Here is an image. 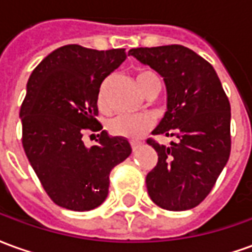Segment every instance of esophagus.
Returning a JSON list of instances; mask_svg holds the SVG:
<instances>
[{
  "instance_id": "34e87169",
  "label": "esophagus",
  "mask_w": 252,
  "mask_h": 252,
  "mask_svg": "<svg viewBox=\"0 0 252 252\" xmlns=\"http://www.w3.org/2000/svg\"><path fill=\"white\" fill-rule=\"evenodd\" d=\"M131 147H132V151H137L139 147H140V144L136 142H131Z\"/></svg>"
}]
</instances>
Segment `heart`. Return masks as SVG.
<instances>
[{
  "label": "heart",
  "mask_w": 252,
  "mask_h": 252,
  "mask_svg": "<svg viewBox=\"0 0 252 252\" xmlns=\"http://www.w3.org/2000/svg\"><path fill=\"white\" fill-rule=\"evenodd\" d=\"M137 85L139 89L144 92V89L153 82H158L159 78L154 74L153 71H143L137 72L136 75ZM98 102L101 106H104V92L101 90L98 95ZM154 126V121L151 116L148 115H119L115 116L113 119H110L108 123V129L112 135L129 140H136L139 137H142L147 131H150Z\"/></svg>",
  "instance_id": "obj_1"
}]
</instances>
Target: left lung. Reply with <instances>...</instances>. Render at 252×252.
Segmentation results:
<instances>
[{"instance_id": "1", "label": "left lung", "mask_w": 252, "mask_h": 252, "mask_svg": "<svg viewBox=\"0 0 252 252\" xmlns=\"http://www.w3.org/2000/svg\"><path fill=\"white\" fill-rule=\"evenodd\" d=\"M128 55L163 78L167 110L147 140L158 163L146 177L151 200L167 211H188L209 194L231 153V106L211 63L180 44L132 48Z\"/></svg>"}]
</instances>
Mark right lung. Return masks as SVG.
<instances>
[{"mask_svg":"<svg viewBox=\"0 0 252 252\" xmlns=\"http://www.w3.org/2000/svg\"><path fill=\"white\" fill-rule=\"evenodd\" d=\"M126 50L97 51L68 44L52 51L31 74L21 110L23 147L51 200L85 212L108 197L112 169L132 148L106 131L86 148L83 131L101 130L95 119L101 83L126 61Z\"/></svg>","mask_w":252,"mask_h":252,"instance_id":"obj_1","label":"right lung"}]
</instances>
